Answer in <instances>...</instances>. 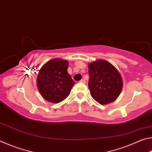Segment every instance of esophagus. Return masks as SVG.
<instances>
[{
    "label": "esophagus",
    "instance_id": "34e87169",
    "mask_svg": "<svg viewBox=\"0 0 152 152\" xmlns=\"http://www.w3.org/2000/svg\"><path fill=\"white\" fill-rule=\"evenodd\" d=\"M80 82H82V83H85L86 81H85V80H84V79H82L81 80H80Z\"/></svg>",
    "mask_w": 152,
    "mask_h": 152
}]
</instances>
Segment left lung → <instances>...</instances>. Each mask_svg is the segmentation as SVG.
<instances>
[{"label": "left lung", "mask_w": 152, "mask_h": 152, "mask_svg": "<svg viewBox=\"0 0 152 152\" xmlns=\"http://www.w3.org/2000/svg\"><path fill=\"white\" fill-rule=\"evenodd\" d=\"M88 88L92 97L101 104L116 100L123 88L119 71L109 61L98 60L88 64Z\"/></svg>", "instance_id": "1"}]
</instances>
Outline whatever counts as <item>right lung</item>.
<instances>
[{
	"label": "right lung",
	"instance_id": "add662e5",
	"mask_svg": "<svg viewBox=\"0 0 152 152\" xmlns=\"http://www.w3.org/2000/svg\"><path fill=\"white\" fill-rule=\"evenodd\" d=\"M68 61L55 58L40 69L37 85L43 99L53 103L64 101L70 94L74 82L68 73Z\"/></svg>",
	"mask_w": 152,
	"mask_h": 152
}]
</instances>
